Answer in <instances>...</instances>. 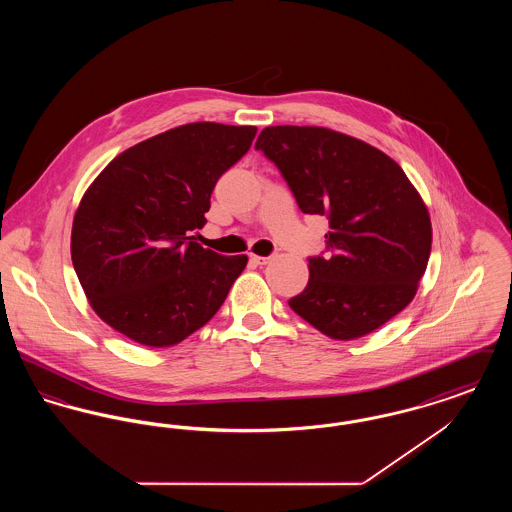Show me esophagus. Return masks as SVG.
Masks as SVG:
<instances>
[{"mask_svg":"<svg viewBox=\"0 0 512 512\" xmlns=\"http://www.w3.org/2000/svg\"><path fill=\"white\" fill-rule=\"evenodd\" d=\"M249 261H251L253 265H257V267H263V265H267L268 261H270V257H261V255H249Z\"/></svg>","mask_w":512,"mask_h":512,"instance_id":"1","label":"esophagus"}]
</instances>
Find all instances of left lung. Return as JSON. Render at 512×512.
<instances>
[{
  "instance_id": "1",
  "label": "left lung",
  "mask_w": 512,
  "mask_h": 512,
  "mask_svg": "<svg viewBox=\"0 0 512 512\" xmlns=\"http://www.w3.org/2000/svg\"><path fill=\"white\" fill-rule=\"evenodd\" d=\"M305 215L326 217V249L288 303L334 340H355L401 313L432 249L430 215L403 169L376 147L320 126H268L255 144Z\"/></svg>"
}]
</instances>
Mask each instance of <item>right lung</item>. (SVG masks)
Masks as SVG:
<instances>
[{"label": "right lung", "instance_id": "1", "mask_svg": "<svg viewBox=\"0 0 512 512\" xmlns=\"http://www.w3.org/2000/svg\"><path fill=\"white\" fill-rule=\"evenodd\" d=\"M255 126L192 122L115 157L74 215L71 257L90 305L149 347L186 340L224 303L247 257L195 242L220 176Z\"/></svg>", "mask_w": 512, "mask_h": 512}]
</instances>
